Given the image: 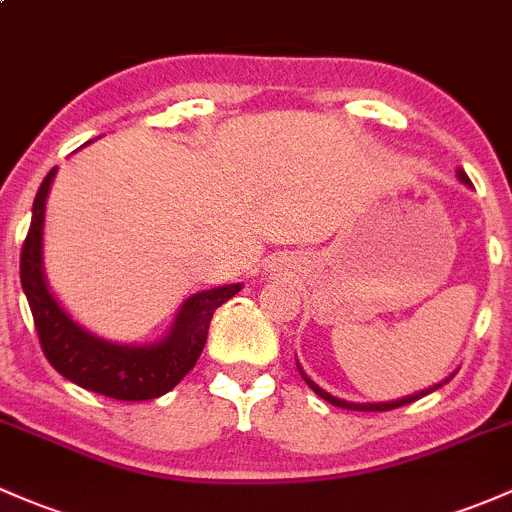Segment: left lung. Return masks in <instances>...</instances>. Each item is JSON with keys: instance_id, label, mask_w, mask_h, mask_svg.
<instances>
[{"instance_id": "left-lung-1", "label": "left lung", "mask_w": 512, "mask_h": 512, "mask_svg": "<svg viewBox=\"0 0 512 512\" xmlns=\"http://www.w3.org/2000/svg\"><path fill=\"white\" fill-rule=\"evenodd\" d=\"M456 176H459V181L461 184H466L471 188V181H469V176H466V171L464 169H459L456 171ZM297 368H299V373H301V378H304V383L311 387V390L316 392V395L321 397V400H326V402H331L333 407H343V410H353V412H387V410H397V407H402V405H410V402H414V400H419V397H424V395H429V392H434V390H439L441 385H446L449 383L451 378H454V373L449 375V378L446 380H441V383H437V385H432V387H427V390H419V392H414V395H407V397H400V400H392V402H348V400H341V397H336V395H331V392H326L324 387H319L314 383V380L309 378V375L304 373V370H301V365L297 363Z\"/></svg>"}]
</instances>
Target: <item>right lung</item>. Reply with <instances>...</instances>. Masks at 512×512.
Segmentation results:
<instances>
[{
	"instance_id": "add662e5",
	"label": "right lung",
	"mask_w": 512,
	"mask_h": 512,
	"mask_svg": "<svg viewBox=\"0 0 512 512\" xmlns=\"http://www.w3.org/2000/svg\"><path fill=\"white\" fill-rule=\"evenodd\" d=\"M53 166L41 181L31 208V228L21 247V287L29 299L48 363L71 383L125 402L154 400L184 380L208 338L213 311L240 292L242 284L203 289L181 304L166 336L154 343H117L98 336L73 319L48 287L43 267L46 198L56 179Z\"/></svg>"
}]
</instances>
